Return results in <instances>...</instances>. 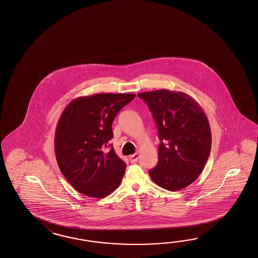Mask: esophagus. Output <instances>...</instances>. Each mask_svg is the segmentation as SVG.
<instances>
[{
    "instance_id": "34e87169",
    "label": "esophagus",
    "mask_w": 258,
    "mask_h": 258,
    "mask_svg": "<svg viewBox=\"0 0 258 258\" xmlns=\"http://www.w3.org/2000/svg\"><path fill=\"white\" fill-rule=\"evenodd\" d=\"M138 159H139V155L138 154H134V155L129 156V160H130L131 163L137 162Z\"/></svg>"
}]
</instances>
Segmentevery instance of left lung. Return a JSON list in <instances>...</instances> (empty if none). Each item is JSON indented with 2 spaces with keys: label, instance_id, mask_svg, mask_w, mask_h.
Instances as JSON below:
<instances>
[{
  "label": "left lung",
  "instance_id": "obj_1",
  "mask_svg": "<svg viewBox=\"0 0 258 258\" xmlns=\"http://www.w3.org/2000/svg\"><path fill=\"white\" fill-rule=\"evenodd\" d=\"M153 113L160 145L158 162L149 174L155 184L177 191L203 171L211 150V130L203 108L184 92L159 89L142 92Z\"/></svg>",
  "mask_w": 258,
  "mask_h": 258
}]
</instances>
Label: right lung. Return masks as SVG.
<instances>
[{
  "label": "right lung",
  "instance_id": "right-lung-1",
  "mask_svg": "<svg viewBox=\"0 0 258 258\" xmlns=\"http://www.w3.org/2000/svg\"><path fill=\"white\" fill-rule=\"evenodd\" d=\"M135 97L129 93L79 97L62 112L54 137L55 157L61 172L77 191L104 198L118 188L126 164L109 144L112 122Z\"/></svg>",
  "mask_w": 258,
  "mask_h": 258
}]
</instances>
